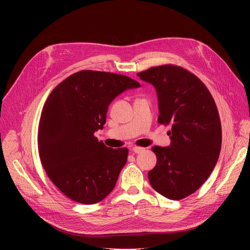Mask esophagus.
Masks as SVG:
<instances>
[{"label":"esophagus","instance_id":"esophagus-1","mask_svg":"<svg viewBox=\"0 0 250 250\" xmlns=\"http://www.w3.org/2000/svg\"><path fill=\"white\" fill-rule=\"evenodd\" d=\"M132 151L134 153H137V154H139V153H142V152H144V151H145V148H143V147H133L132 148Z\"/></svg>","mask_w":250,"mask_h":250}]
</instances>
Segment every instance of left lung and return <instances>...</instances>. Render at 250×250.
Segmentation results:
<instances>
[{
	"label": "left lung",
	"mask_w": 250,
	"mask_h": 250,
	"mask_svg": "<svg viewBox=\"0 0 250 250\" xmlns=\"http://www.w3.org/2000/svg\"><path fill=\"white\" fill-rule=\"evenodd\" d=\"M157 94L158 123L170 125L171 144L152 147L157 162L150 185L164 197L179 200L193 194L215 168L221 150V123L207 86L184 67L165 64L138 74Z\"/></svg>",
	"instance_id": "8db88e82"
}]
</instances>
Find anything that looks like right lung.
Returning a JSON list of instances; mask_svg holds the SVG:
<instances>
[{"label":"right lung","mask_w":250,"mask_h":250,"mask_svg":"<svg viewBox=\"0 0 250 250\" xmlns=\"http://www.w3.org/2000/svg\"><path fill=\"white\" fill-rule=\"evenodd\" d=\"M140 83L124 75L80 71L52 90L39 126V152L49 178L70 199L100 202L113 190L128 149L108 148L95 137L109 104Z\"/></svg>","instance_id":"right-lung-1"}]
</instances>
